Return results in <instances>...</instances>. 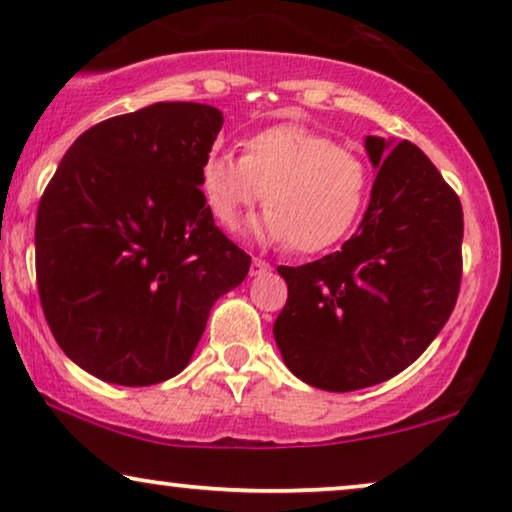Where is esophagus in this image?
I'll return each mask as SVG.
<instances>
[{
    "label": "esophagus",
    "mask_w": 512,
    "mask_h": 512,
    "mask_svg": "<svg viewBox=\"0 0 512 512\" xmlns=\"http://www.w3.org/2000/svg\"><path fill=\"white\" fill-rule=\"evenodd\" d=\"M270 270V263L268 261H263V258H254V261H251V277H256V275H263V272H268Z\"/></svg>",
    "instance_id": "obj_1"
}]
</instances>
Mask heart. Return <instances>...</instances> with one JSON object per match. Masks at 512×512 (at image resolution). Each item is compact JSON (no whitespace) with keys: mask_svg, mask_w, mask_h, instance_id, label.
<instances>
[{"mask_svg":"<svg viewBox=\"0 0 512 512\" xmlns=\"http://www.w3.org/2000/svg\"><path fill=\"white\" fill-rule=\"evenodd\" d=\"M200 191L223 228H237L265 193L256 235L289 240L303 254L333 247L359 221L370 167L354 151L305 125H272L244 142V153L212 149L200 165Z\"/></svg>","mask_w":512,"mask_h":512,"instance_id":"1","label":"heart"}]
</instances>
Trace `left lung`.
I'll use <instances>...</instances> for the list:
<instances>
[{
    "mask_svg": "<svg viewBox=\"0 0 512 512\" xmlns=\"http://www.w3.org/2000/svg\"><path fill=\"white\" fill-rule=\"evenodd\" d=\"M377 177L356 233L319 261L277 272L286 368L324 391H356L417 361L447 324L461 284L459 195L412 142L366 137Z\"/></svg>",
    "mask_w": 512,
    "mask_h": 512,
    "instance_id": "obj_1",
    "label": "left lung"
}]
</instances>
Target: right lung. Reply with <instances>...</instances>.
<instances>
[{"label":"right lung","mask_w":512,"mask_h":512,"mask_svg":"<svg viewBox=\"0 0 512 512\" xmlns=\"http://www.w3.org/2000/svg\"><path fill=\"white\" fill-rule=\"evenodd\" d=\"M216 107L156 102L69 146L37 209V286L69 359L123 387L181 373L251 256L214 223L200 165Z\"/></svg>","instance_id":"add662e5"}]
</instances>
